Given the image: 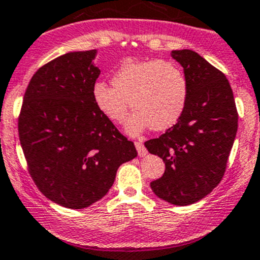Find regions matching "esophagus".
Instances as JSON below:
<instances>
[{
    "label": "esophagus",
    "mask_w": 260,
    "mask_h": 260,
    "mask_svg": "<svg viewBox=\"0 0 260 260\" xmlns=\"http://www.w3.org/2000/svg\"><path fill=\"white\" fill-rule=\"evenodd\" d=\"M135 147H137V150L138 153H139L140 157H144V155L147 154V149H145L144 144H143L140 140H137V142H135Z\"/></svg>",
    "instance_id": "1"
}]
</instances>
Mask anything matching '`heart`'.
<instances>
[{
  "label": "heart",
  "instance_id": "b5f03b06",
  "mask_svg": "<svg viewBox=\"0 0 260 260\" xmlns=\"http://www.w3.org/2000/svg\"><path fill=\"white\" fill-rule=\"evenodd\" d=\"M111 84L97 81L91 95L110 121L123 123L133 107L128 132L150 127L165 132L179 122L189 101V81L179 65L170 61L125 60L112 74Z\"/></svg>",
  "mask_w": 260,
  "mask_h": 260
}]
</instances>
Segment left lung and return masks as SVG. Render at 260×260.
I'll return each instance as SVG.
<instances>
[{
  "mask_svg": "<svg viewBox=\"0 0 260 260\" xmlns=\"http://www.w3.org/2000/svg\"><path fill=\"white\" fill-rule=\"evenodd\" d=\"M189 81V101L179 122L144 143L165 162L150 182L153 192L175 206L203 199L221 182L237 132L234 93L224 74L190 49L172 51Z\"/></svg>",
  "mask_w": 260,
  "mask_h": 260,
  "instance_id": "8db88e82",
  "label": "left lung"
}]
</instances>
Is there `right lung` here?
<instances>
[{"mask_svg":"<svg viewBox=\"0 0 260 260\" xmlns=\"http://www.w3.org/2000/svg\"><path fill=\"white\" fill-rule=\"evenodd\" d=\"M95 49L69 52L39 68L24 94L17 128L28 172L52 202L81 209L102 199L122 163L138 155L95 106Z\"/></svg>","mask_w":260,"mask_h":260,"instance_id":"right-lung-1","label":"right lung"}]
</instances>
